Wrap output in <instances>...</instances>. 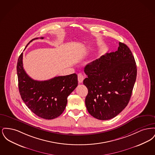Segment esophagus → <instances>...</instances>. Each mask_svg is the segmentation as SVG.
<instances>
[{"instance_id": "obj_1", "label": "esophagus", "mask_w": 155, "mask_h": 155, "mask_svg": "<svg viewBox=\"0 0 155 155\" xmlns=\"http://www.w3.org/2000/svg\"><path fill=\"white\" fill-rule=\"evenodd\" d=\"M84 77L81 73H78V81L79 82V83L82 82V81L84 80Z\"/></svg>"}]
</instances>
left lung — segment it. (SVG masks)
Wrapping results in <instances>:
<instances>
[{
	"mask_svg": "<svg viewBox=\"0 0 155 155\" xmlns=\"http://www.w3.org/2000/svg\"><path fill=\"white\" fill-rule=\"evenodd\" d=\"M83 81L88 91L85 105L94 117L114 118L127 106L136 81L137 69L133 53L119 42L118 50L106 53L84 68Z\"/></svg>",
	"mask_w": 155,
	"mask_h": 155,
	"instance_id": "1",
	"label": "left lung"
}]
</instances>
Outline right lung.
Returning a JSON list of instances; mask_svg holds the SVG:
<instances>
[{"mask_svg": "<svg viewBox=\"0 0 155 155\" xmlns=\"http://www.w3.org/2000/svg\"><path fill=\"white\" fill-rule=\"evenodd\" d=\"M38 38L32 39L26 47ZM17 73L23 102L38 117L46 120L56 118L62 114L66 106L67 97L78 85L77 75L75 73L46 81L32 79L23 68L22 53L18 59Z\"/></svg>", "mask_w": 155, "mask_h": 155, "instance_id": "obj_1", "label": "right lung"}]
</instances>
